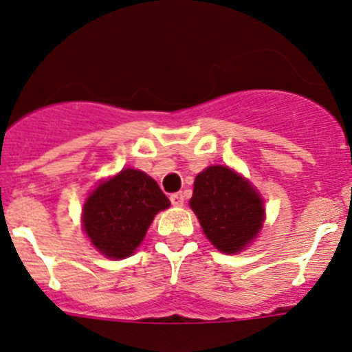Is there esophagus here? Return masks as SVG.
I'll list each match as a JSON object with an SVG mask.
<instances>
[{
  "label": "esophagus",
  "mask_w": 352,
  "mask_h": 352,
  "mask_svg": "<svg viewBox=\"0 0 352 352\" xmlns=\"http://www.w3.org/2000/svg\"><path fill=\"white\" fill-rule=\"evenodd\" d=\"M170 202H172V206H175V207H182L185 204L182 192H177V194L170 195Z\"/></svg>",
  "instance_id": "1"
}]
</instances>
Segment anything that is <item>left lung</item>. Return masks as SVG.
<instances>
[{"instance_id": "left-lung-1", "label": "left lung", "mask_w": 352, "mask_h": 352, "mask_svg": "<svg viewBox=\"0 0 352 352\" xmlns=\"http://www.w3.org/2000/svg\"><path fill=\"white\" fill-rule=\"evenodd\" d=\"M190 207L208 241L226 254L244 249L264 222L261 197L241 175L222 165L195 177Z\"/></svg>"}]
</instances>
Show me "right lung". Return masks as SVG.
<instances>
[{
    "label": "right lung",
    "instance_id": "add662e5",
    "mask_svg": "<svg viewBox=\"0 0 352 352\" xmlns=\"http://www.w3.org/2000/svg\"><path fill=\"white\" fill-rule=\"evenodd\" d=\"M170 206L155 180L140 170L125 168L100 184L83 207L85 232L103 256H132L144 241L157 212Z\"/></svg>",
    "mask_w": 352,
    "mask_h": 352
}]
</instances>
